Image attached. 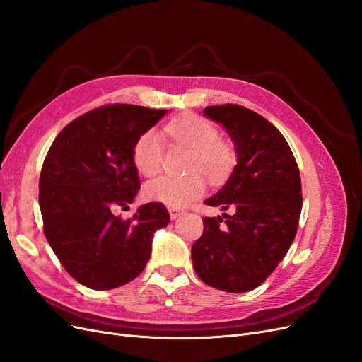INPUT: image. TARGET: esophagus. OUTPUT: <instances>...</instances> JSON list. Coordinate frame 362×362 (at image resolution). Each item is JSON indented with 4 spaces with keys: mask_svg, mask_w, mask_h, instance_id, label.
<instances>
[{
    "mask_svg": "<svg viewBox=\"0 0 362 362\" xmlns=\"http://www.w3.org/2000/svg\"><path fill=\"white\" fill-rule=\"evenodd\" d=\"M169 213H170L172 221H175V218H178L180 216L185 214V210H184V208H180V206H172V208H169Z\"/></svg>",
    "mask_w": 362,
    "mask_h": 362,
    "instance_id": "obj_1",
    "label": "esophagus"
}]
</instances>
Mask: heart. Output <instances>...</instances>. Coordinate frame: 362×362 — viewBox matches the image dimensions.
<instances>
[{
	"instance_id": "1",
	"label": "heart",
	"mask_w": 362,
	"mask_h": 362,
	"mask_svg": "<svg viewBox=\"0 0 362 362\" xmlns=\"http://www.w3.org/2000/svg\"><path fill=\"white\" fill-rule=\"evenodd\" d=\"M166 133L178 145L192 151L187 170L193 173L185 177L164 175L149 181L144 193L149 201L169 206H185L198 199L205 190V182L199 172L211 181L222 180L231 172L235 154L233 146L221 139L217 127L198 115H184L170 120L166 125ZM133 163L145 177H152L161 170L164 146L160 134L154 129H148L137 137L133 146Z\"/></svg>"
}]
</instances>
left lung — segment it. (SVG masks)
<instances>
[{
    "label": "left lung",
    "mask_w": 362,
    "mask_h": 362,
    "mask_svg": "<svg viewBox=\"0 0 362 362\" xmlns=\"http://www.w3.org/2000/svg\"><path fill=\"white\" fill-rule=\"evenodd\" d=\"M204 113L226 128L238 160L222 190L205 201L233 213L225 221L202 218L193 267L206 286L245 293L270 276L293 243L302 211L300 173L286 137L267 119L237 104L210 105Z\"/></svg>",
    "instance_id": "8db88e82"
}]
</instances>
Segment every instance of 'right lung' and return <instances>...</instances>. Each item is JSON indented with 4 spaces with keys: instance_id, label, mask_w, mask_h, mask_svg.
Here are the masks:
<instances>
[{
    "instance_id": "1",
    "label": "right lung",
    "mask_w": 362,
    "mask_h": 362,
    "mask_svg": "<svg viewBox=\"0 0 362 362\" xmlns=\"http://www.w3.org/2000/svg\"><path fill=\"white\" fill-rule=\"evenodd\" d=\"M168 110L107 104L64 127L43 160L39 205L43 233L69 275L92 290L137 278L151 255L156 229L170 216L160 202L122 218L140 189L133 163L137 137Z\"/></svg>"
}]
</instances>
